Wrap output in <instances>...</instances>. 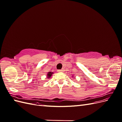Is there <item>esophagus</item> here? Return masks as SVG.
<instances>
[{
	"label": "esophagus",
	"mask_w": 122,
	"mask_h": 122,
	"mask_svg": "<svg viewBox=\"0 0 122 122\" xmlns=\"http://www.w3.org/2000/svg\"><path fill=\"white\" fill-rule=\"evenodd\" d=\"M64 70H63V69L58 70V72H64Z\"/></svg>",
	"instance_id": "esophagus-1"
}]
</instances>
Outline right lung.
<instances>
[{
    "mask_svg": "<svg viewBox=\"0 0 122 122\" xmlns=\"http://www.w3.org/2000/svg\"><path fill=\"white\" fill-rule=\"evenodd\" d=\"M53 74V72H48V73L47 74V77L48 78H50V77L51 76V75H52V74Z\"/></svg>",
    "mask_w": 122,
    "mask_h": 122,
    "instance_id": "add662e5",
    "label": "right lung"
}]
</instances>
